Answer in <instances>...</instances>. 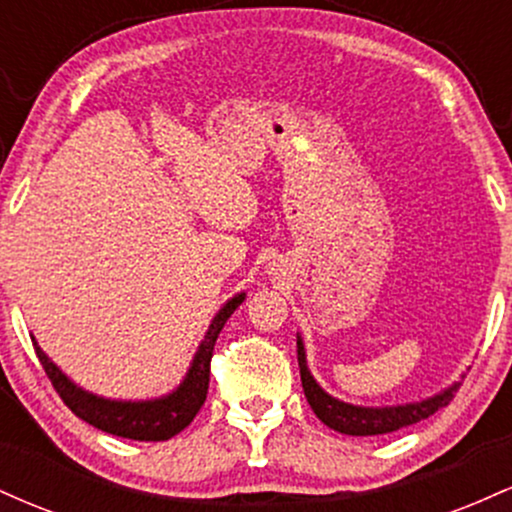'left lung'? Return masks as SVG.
<instances>
[{
  "label": "left lung",
  "mask_w": 512,
  "mask_h": 512,
  "mask_svg": "<svg viewBox=\"0 0 512 512\" xmlns=\"http://www.w3.org/2000/svg\"><path fill=\"white\" fill-rule=\"evenodd\" d=\"M296 349L303 392L310 409L315 411V416L322 424L339 433H346V436H383V433H392L399 431V428L419 424V421L436 414L438 409L448 407L452 395L460 387V383H452L445 390L436 392L433 397L419 399V402L392 404V407H361V404L342 402V399L332 397L330 392L322 390L320 383L313 378V373H310L308 361H305V346L301 334L296 337Z\"/></svg>",
  "instance_id": "1"
}]
</instances>
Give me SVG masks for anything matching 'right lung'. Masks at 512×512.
<instances>
[{"instance_id": "obj_1", "label": "right lung", "mask_w": 512, "mask_h": 512, "mask_svg": "<svg viewBox=\"0 0 512 512\" xmlns=\"http://www.w3.org/2000/svg\"><path fill=\"white\" fill-rule=\"evenodd\" d=\"M243 301L245 291H240L223 303V308L214 315V320H211L209 330L204 332V339L199 342L195 356H192L190 368H187L180 385L175 387V390H170L168 395L154 399H110L93 395V392L76 385L67 373H62L60 366L52 363V358L40 349L35 337L31 339L35 346V354H38L40 363H43L52 387L60 392L64 404H67L79 419L101 428L105 433H113V436L132 440H154L156 443V440H168L178 436L182 428L190 426V421L195 419L197 411L202 409L209 390V363L211 356H214V344L216 339H219V332L223 330L228 317L233 315V310H236Z\"/></svg>"}]
</instances>
